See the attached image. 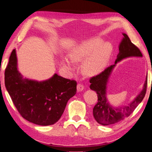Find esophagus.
Masks as SVG:
<instances>
[{
    "label": "esophagus",
    "instance_id": "obj_1",
    "mask_svg": "<svg viewBox=\"0 0 152 152\" xmlns=\"http://www.w3.org/2000/svg\"><path fill=\"white\" fill-rule=\"evenodd\" d=\"M84 87L83 85H82V84H79L77 86V89L78 92H81L82 91L84 90Z\"/></svg>",
    "mask_w": 152,
    "mask_h": 152
}]
</instances>
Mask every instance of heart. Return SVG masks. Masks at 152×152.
<instances>
[{"label": "heart", "instance_id": "obj_1", "mask_svg": "<svg viewBox=\"0 0 152 152\" xmlns=\"http://www.w3.org/2000/svg\"><path fill=\"white\" fill-rule=\"evenodd\" d=\"M112 52L110 42H103L102 39L93 37L82 41L73 47L69 53L73 63L83 61V70L86 74L94 75L101 72L107 66ZM63 67L68 70L73 69L72 63L66 58L62 59Z\"/></svg>", "mask_w": 152, "mask_h": 152}]
</instances>
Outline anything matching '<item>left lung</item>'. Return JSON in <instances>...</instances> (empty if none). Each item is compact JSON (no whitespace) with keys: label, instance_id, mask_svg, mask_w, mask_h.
<instances>
[{"label":"left lung","instance_id":"left-lung-1","mask_svg":"<svg viewBox=\"0 0 152 152\" xmlns=\"http://www.w3.org/2000/svg\"><path fill=\"white\" fill-rule=\"evenodd\" d=\"M122 35L124 37L119 44V53L114 65L106 68L100 74L90 79V89L96 92L98 98V102L93 108V116L98 123L103 126L117 123L128 117L142 102L146 94L147 75L142 89L128 105L114 107L110 104L107 98L109 79L117 63L129 58L142 57L140 50L131 42L127 35L125 33H122Z\"/></svg>","mask_w":152,"mask_h":152}]
</instances>
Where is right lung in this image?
Returning <instances> with one entry per match:
<instances>
[{
  "label": "right lung",
  "mask_w": 152,
  "mask_h": 152,
  "mask_svg": "<svg viewBox=\"0 0 152 152\" xmlns=\"http://www.w3.org/2000/svg\"><path fill=\"white\" fill-rule=\"evenodd\" d=\"M5 86L21 115L39 126L57 122L68 101L77 92L76 81L56 73L42 81L24 78L18 71L16 49L12 51L6 68Z\"/></svg>",
  "instance_id": "add662e5"
}]
</instances>
